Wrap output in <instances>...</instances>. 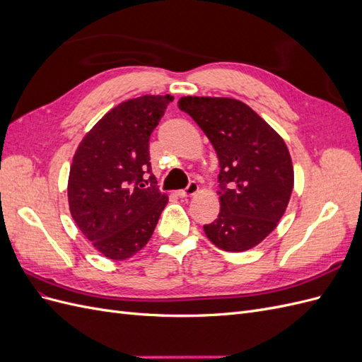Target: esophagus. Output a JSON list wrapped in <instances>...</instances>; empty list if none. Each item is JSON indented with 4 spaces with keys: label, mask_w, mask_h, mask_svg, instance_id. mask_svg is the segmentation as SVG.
<instances>
[{
    "label": "esophagus",
    "mask_w": 362,
    "mask_h": 362,
    "mask_svg": "<svg viewBox=\"0 0 362 362\" xmlns=\"http://www.w3.org/2000/svg\"><path fill=\"white\" fill-rule=\"evenodd\" d=\"M198 192H199L198 182L192 181L184 190H180V192H178V196H180V198H189V196H193V194H196Z\"/></svg>",
    "instance_id": "obj_1"
}]
</instances>
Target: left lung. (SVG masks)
<instances>
[{"mask_svg": "<svg viewBox=\"0 0 362 362\" xmlns=\"http://www.w3.org/2000/svg\"><path fill=\"white\" fill-rule=\"evenodd\" d=\"M218 158L221 213L204 225L210 242L228 252L261 243L287 210L294 172L284 139L245 103L233 98L182 96Z\"/></svg>", "mask_w": 362, "mask_h": 362, "instance_id": "1", "label": "left lung"}]
</instances>
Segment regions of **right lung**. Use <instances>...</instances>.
Wrapping results in <instances>:
<instances>
[{"instance_id": "right-lung-1", "label": "right lung", "mask_w": 362, "mask_h": 362, "mask_svg": "<svg viewBox=\"0 0 362 362\" xmlns=\"http://www.w3.org/2000/svg\"><path fill=\"white\" fill-rule=\"evenodd\" d=\"M170 95H144L103 116L75 151L68 181L71 216L93 247L127 259L145 247L169 198L157 187L149 137Z\"/></svg>"}]
</instances>
